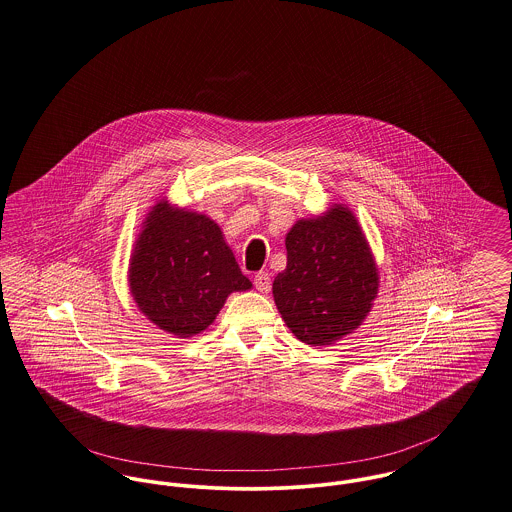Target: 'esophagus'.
Returning a JSON list of instances; mask_svg holds the SVG:
<instances>
[{
	"mask_svg": "<svg viewBox=\"0 0 512 512\" xmlns=\"http://www.w3.org/2000/svg\"><path fill=\"white\" fill-rule=\"evenodd\" d=\"M253 284H255V288L259 290V292H263V294H267L269 290H271V275L267 273V271H261V273H257L255 278H253Z\"/></svg>",
	"mask_w": 512,
	"mask_h": 512,
	"instance_id": "esophagus-1",
	"label": "esophagus"
}]
</instances>
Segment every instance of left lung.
Segmentation results:
<instances>
[{
  "mask_svg": "<svg viewBox=\"0 0 512 512\" xmlns=\"http://www.w3.org/2000/svg\"><path fill=\"white\" fill-rule=\"evenodd\" d=\"M378 294V271L353 212L331 208L300 220L286 236V269L273 282L276 308L306 345L353 333Z\"/></svg>",
  "mask_w": 512,
  "mask_h": 512,
  "instance_id": "1",
  "label": "left lung"
}]
</instances>
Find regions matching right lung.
I'll return each mask as SVG.
<instances>
[{"label":"right lung","mask_w":512,"mask_h":512,"mask_svg":"<svg viewBox=\"0 0 512 512\" xmlns=\"http://www.w3.org/2000/svg\"><path fill=\"white\" fill-rule=\"evenodd\" d=\"M130 259V290L159 329L179 337L204 331L236 290H249L218 224L165 200L144 222Z\"/></svg>","instance_id":"obj_1"}]
</instances>
